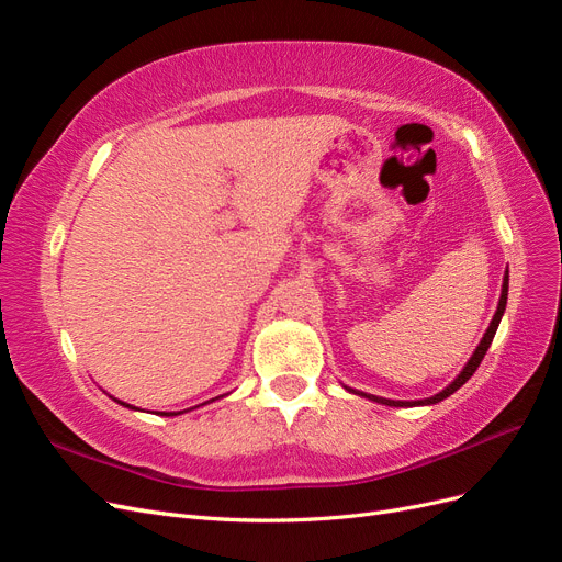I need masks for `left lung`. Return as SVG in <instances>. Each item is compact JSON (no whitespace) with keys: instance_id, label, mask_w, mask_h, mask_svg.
Returning <instances> with one entry per match:
<instances>
[{"instance_id":"obj_1","label":"left lung","mask_w":562,"mask_h":562,"mask_svg":"<svg viewBox=\"0 0 562 562\" xmlns=\"http://www.w3.org/2000/svg\"><path fill=\"white\" fill-rule=\"evenodd\" d=\"M506 297H508V269L504 271V283H502V295H499V302H497V312H495V316H492V321H490V326H487V330H485V335L481 337V342H479V347L473 349V353H471V359L467 361V366L459 370V375L443 389V391H438V394H434V396H429V398H419V401H394V398H382V396H372V394H366V391H356V389H351V386H345L347 391H351V394H359V396H363V398H368V401H375V403H382V405H389V407H415V405H436V403H440L443 398H448V396H452L454 391L462 386V384H467L469 382V378L473 375L475 370H479V366H481V361H483V356H485V351L490 349V345H492V337H495V333H497V328H499V321H502V316H504V310H506Z\"/></svg>"}]
</instances>
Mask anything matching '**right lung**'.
<instances>
[{
  "label": "right lung",
  "instance_id": "add662e5",
  "mask_svg": "<svg viewBox=\"0 0 562 562\" xmlns=\"http://www.w3.org/2000/svg\"><path fill=\"white\" fill-rule=\"evenodd\" d=\"M114 398V396H112ZM220 398V396H217ZM119 405H124V407H131V411H140V407H135V405H128V403H124V401H119V398H114ZM211 401H215V398H211ZM211 401H206V403H211ZM206 403H201V405H206ZM199 407V405H196ZM190 411H194V407H190ZM182 413H187V411H178V413H157V415H166V417H176V415H182Z\"/></svg>",
  "mask_w": 562,
  "mask_h": 562
}]
</instances>
